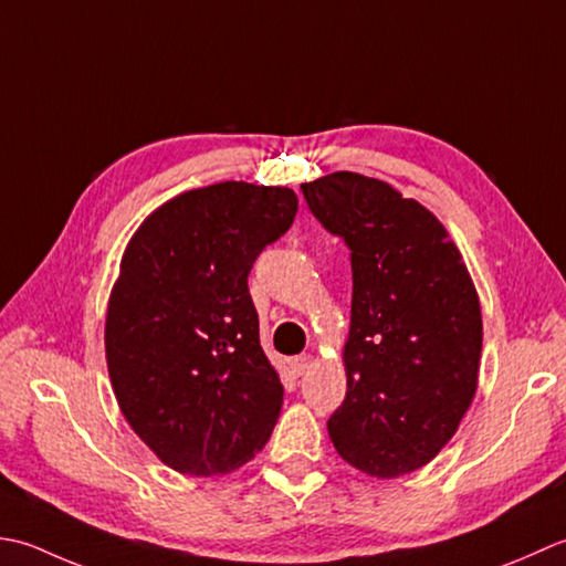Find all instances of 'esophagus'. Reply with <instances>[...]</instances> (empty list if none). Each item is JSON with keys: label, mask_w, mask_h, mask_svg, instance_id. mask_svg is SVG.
Listing matches in <instances>:
<instances>
[{"label": "esophagus", "mask_w": 566, "mask_h": 566, "mask_svg": "<svg viewBox=\"0 0 566 566\" xmlns=\"http://www.w3.org/2000/svg\"><path fill=\"white\" fill-rule=\"evenodd\" d=\"M310 366H313V356L310 354H300V356H295V359H291L293 376H303L305 371H310Z\"/></svg>", "instance_id": "34e87169"}]
</instances>
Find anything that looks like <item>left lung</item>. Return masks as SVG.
Segmentation results:
<instances>
[{
	"label": "left lung",
	"instance_id": "left-lung-1",
	"mask_svg": "<svg viewBox=\"0 0 566 566\" xmlns=\"http://www.w3.org/2000/svg\"><path fill=\"white\" fill-rule=\"evenodd\" d=\"M300 188L352 251L347 398L327 420L334 449L364 474H410L449 442L476 394V287L440 219L388 182L339 170Z\"/></svg>",
	"mask_w": 566,
	"mask_h": 566
}]
</instances>
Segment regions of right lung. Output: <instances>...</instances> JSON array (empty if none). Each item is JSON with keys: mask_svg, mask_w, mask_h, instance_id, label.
<instances>
[{"mask_svg": "<svg viewBox=\"0 0 566 566\" xmlns=\"http://www.w3.org/2000/svg\"><path fill=\"white\" fill-rule=\"evenodd\" d=\"M291 188L227 180L160 205L112 287L105 349L126 422L188 476L229 474L269 442L283 386L259 342L249 273L291 229Z\"/></svg>", "mask_w": 566, "mask_h": 566, "instance_id": "add662e5", "label": "right lung"}]
</instances>
